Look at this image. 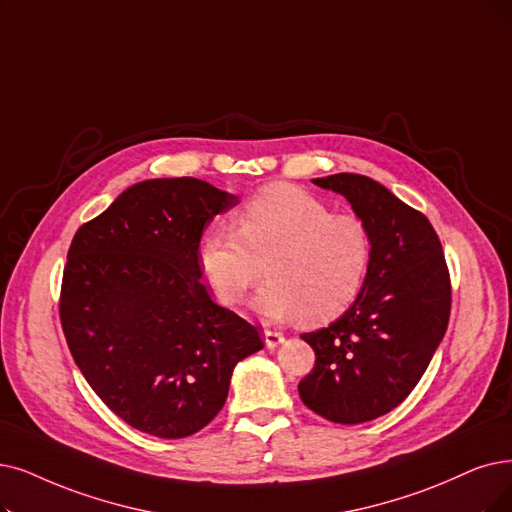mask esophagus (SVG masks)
<instances>
[{"label":"esophagus","instance_id":"1","mask_svg":"<svg viewBox=\"0 0 512 512\" xmlns=\"http://www.w3.org/2000/svg\"><path fill=\"white\" fill-rule=\"evenodd\" d=\"M285 340V336L277 330H264V342H267L269 349H275L277 344H281Z\"/></svg>","mask_w":512,"mask_h":512}]
</instances>
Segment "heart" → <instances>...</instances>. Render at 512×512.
<instances>
[{"label": "heart", "mask_w": 512, "mask_h": 512, "mask_svg": "<svg viewBox=\"0 0 512 512\" xmlns=\"http://www.w3.org/2000/svg\"><path fill=\"white\" fill-rule=\"evenodd\" d=\"M235 229L216 224L199 245V269L214 296L239 304L262 279L254 309L273 321L327 323L359 300L374 260V235L355 212L292 185L256 191L235 212Z\"/></svg>", "instance_id": "obj_1"}]
</instances>
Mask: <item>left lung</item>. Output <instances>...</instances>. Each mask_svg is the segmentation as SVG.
<instances>
[{
	"label": "left lung",
	"mask_w": 512,
	"mask_h": 512,
	"mask_svg": "<svg viewBox=\"0 0 512 512\" xmlns=\"http://www.w3.org/2000/svg\"><path fill=\"white\" fill-rule=\"evenodd\" d=\"M349 199L374 235V260L359 300L323 330L302 334L315 367L298 384L302 403L336 424L384 416L414 391L445 336L452 281L428 218L376 180L315 178Z\"/></svg>",
	"instance_id": "obj_1"
}]
</instances>
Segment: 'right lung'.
Instances as JSON below:
<instances>
[{
    "mask_svg": "<svg viewBox=\"0 0 512 512\" xmlns=\"http://www.w3.org/2000/svg\"><path fill=\"white\" fill-rule=\"evenodd\" d=\"M235 195L197 178L145 180L77 229L58 315L77 367L121 420L161 439L210 424L260 327L201 281L199 241Z\"/></svg>",
    "mask_w": 512,
    "mask_h": 512,
    "instance_id": "obj_1",
    "label": "right lung"
}]
</instances>
